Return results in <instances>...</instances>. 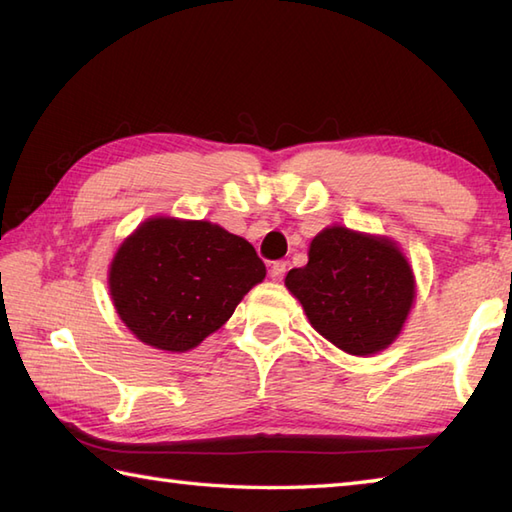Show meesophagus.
I'll return each mask as SVG.
<instances>
[{"label": "esophagus", "mask_w": 512, "mask_h": 512, "mask_svg": "<svg viewBox=\"0 0 512 512\" xmlns=\"http://www.w3.org/2000/svg\"><path fill=\"white\" fill-rule=\"evenodd\" d=\"M286 270H288L286 262H275L273 266H270V277H273L275 281H281L286 275Z\"/></svg>", "instance_id": "1"}]
</instances>
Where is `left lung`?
Here are the masks:
<instances>
[{"mask_svg": "<svg viewBox=\"0 0 512 512\" xmlns=\"http://www.w3.org/2000/svg\"><path fill=\"white\" fill-rule=\"evenodd\" d=\"M286 288L312 328L352 356L387 350L416 301L413 268L394 239L341 224L314 235L308 264L290 270Z\"/></svg>", "mask_w": 512, "mask_h": 512, "instance_id": "8db88e82", "label": "left lung"}]
</instances>
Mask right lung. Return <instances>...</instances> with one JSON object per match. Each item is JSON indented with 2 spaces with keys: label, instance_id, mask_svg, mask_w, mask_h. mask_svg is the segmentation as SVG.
<instances>
[{
  "label": "right lung",
  "instance_id": "add662e5",
  "mask_svg": "<svg viewBox=\"0 0 512 512\" xmlns=\"http://www.w3.org/2000/svg\"><path fill=\"white\" fill-rule=\"evenodd\" d=\"M266 266L244 237L206 220L156 215L118 246L107 286L138 341L182 354L231 319Z\"/></svg>",
  "mask_w": 512,
  "mask_h": 512
}]
</instances>
